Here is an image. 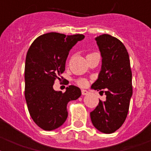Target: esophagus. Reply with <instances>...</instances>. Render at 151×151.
Returning a JSON list of instances; mask_svg holds the SVG:
<instances>
[{
    "label": "esophagus",
    "instance_id": "esophagus-1",
    "mask_svg": "<svg viewBox=\"0 0 151 151\" xmlns=\"http://www.w3.org/2000/svg\"><path fill=\"white\" fill-rule=\"evenodd\" d=\"M89 93V92H88L87 90H85V89H82L81 90V94L83 95V96H85V95H88Z\"/></svg>",
    "mask_w": 151,
    "mask_h": 151
}]
</instances>
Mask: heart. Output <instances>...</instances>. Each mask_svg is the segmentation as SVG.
Segmentation results:
<instances>
[{
    "mask_svg": "<svg viewBox=\"0 0 151 151\" xmlns=\"http://www.w3.org/2000/svg\"><path fill=\"white\" fill-rule=\"evenodd\" d=\"M78 84L80 85V86L84 87V86H85V85H87V81L85 80V79H80V80L78 81Z\"/></svg>",
    "mask_w": 151,
    "mask_h": 151,
    "instance_id": "obj_1",
    "label": "heart"
}]
</instances>
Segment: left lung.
<instances>
[{"instance_id": "left-lung-1", "label": "left lung", "mask_w": 151, "mask_h": 151, "mask_svg": "<svg viewBox=\"0 0 151 151\" xmlns=\"http://www.w3.org/2000/svg\"><path fill=\"white\" fill-rule=\"evenodd\" d=\"M102 57L98 79L91 86L104 92L105 101L90 113L92 124L103 133L114 132L122 126L129 112L132 96V70L129 53L122 41L109 34L96 38Z\"/></svg>"}]
</instances>
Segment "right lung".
<instances>
[{
	"mask_svg": "<svg viewBox=\"0 0 151 151\" xmlns=\"http://www.w3.org/2000/svg\"><path fill=\"white\" fill-rule=\"evenodd\" d=\"M82 34L48 33L35 39L27 52L25 64V98L29 114L41 129L52 131L66 122L67 103L78 99L81 89L74 85L66 92L53 88L55 80L65 70L70 49L82 41Z\"/></svg>",
	"mask_w": 151,
	"mask_h": 151,
	"instance_id": "1",
	"label": "right lung"
}]
</instances>
